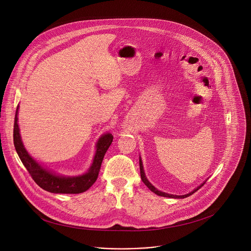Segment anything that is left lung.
<instances>
[{
	"mask_svg": "<svg viewBox=\"0 0 251 251\" xmlns=\"http://www.w3.org/2000/svg\"><path fill=\"white\" fill-rule=\"evenodd\" d=\"M139 165H140V174H141V178H142V181H143V183H144L148 188H149V190L150 191H152L153 193H155L156 195H158V196H161V197H165V198H171V199H185V198H187V197H190V196H192L194 193H196L199 189H201L203 185H204V183L206 182V180L203 182V183H201L200 186H198L196 189H194L192 192H190L189 194H187V195H183V196H177V195H171V194H167V193H164V192H162V191H159L158 189H156L149 181H148V178L146 177V175H145V172H144V167H143V162H142V159H141V157L139 158Z\"/></svg>",
	"mask_w": 251,
	"mask_h": 251,
	"instance_id": "left-lung-1",
	"label": "left lung"
}]
</instances>
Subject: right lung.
Here are the masks:
<instances>
[{
  "mask_svg": "<svg viewBox=\"0 0 251 251\" xmlns=\"http://www.w3.org/2000/svg\"><path fill=\"white\" fill-rule=\"evenodd\" d=\"M18 115L19 105L17 107L14 124V145L22 163L37 185L53 194H81L87 191L96 182L105 153L113 141L112 134L107 132L98 139L92 164L86 173L77 176H64L44 167L28 154L20 134Z\"/></svg>",
  "mask_w": 251,
  "mask_h": 251,
  "instance_id": "1",
  "label": "right lung"
}]
</instances>
